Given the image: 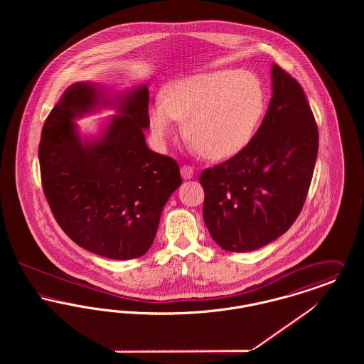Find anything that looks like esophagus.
<instances>
[{
  "label": "esophagus",
  "instance_id": "obj_1",
  "mask_svg": "<svg viewBox=\"0 0 364 364\" xmlns=\"http://www.w3.org/2000/svg\"><path fill=\"white\" fill-rule=\"evenodd\" d=\"M180 172H181V176H183L184 180H188V178H191V177L193 176V168L190 166V165H183L181 169H180Z\"/></svg>",
  "mask_w": 364,
  "mask_h": 364
}]
</instances>
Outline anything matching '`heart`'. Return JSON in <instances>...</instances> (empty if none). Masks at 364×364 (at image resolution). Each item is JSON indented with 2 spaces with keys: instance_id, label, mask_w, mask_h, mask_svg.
<instances>
[{
  "instance_id": "heart-1",
  "label": "heart",
  "mask_w": 364,
  "mask_h": 364,
  "mask_svg": "<svg viewBox=\"0 0 364 364\" xmlns=\"http://www.w3.org/2000/svg\"><path fill=\"white\" fill-rule=\"evenodd\" d=\"M266 109V92L250 70H220L171 82L161 102L149 109L156 138L165 143L176 124L184 122L192 147L208 159L236 156L258 131Z\"/></svg>"
}]
</instances>
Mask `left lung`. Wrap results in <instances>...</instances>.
<instances>
[{
	"label": "left lung",
	"mask_w": 364,
	"mask_h": 364,
	"mask_svg": "<svg viewBox=\"0 0 364 364\" xmlns=\"http://www.w3.org/2000/svg\"><path fill=\"white\" fill-rule=\"evenodd\" d=\"M273 97L252 140L205 169L203 220L213 240L250 252L284 235L300 214L318 156V127L299 82L277 64Z\"/></svg>",
	"instance_id": "1"
}]
</instances>
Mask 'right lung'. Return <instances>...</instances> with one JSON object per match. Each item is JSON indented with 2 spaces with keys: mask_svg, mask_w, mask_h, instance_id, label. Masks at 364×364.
<instances>
[{
  "mask_svg": "<svg viewBox=\"0 0 364 364\" xmlns=\"http://www.w3.org/2000/svg\"><path fill=\"white\" fill-rule=\"evenodd\" d=\"M101 104L119 114L103 136L82 142L73 118ZM149 90L139 87L117 101L94 83L65 90L43 124L39 143L42 188L67 236L109 259H134L154 242L161 213L181 184L173 158L151 151L144 138Z\"/></svg>",
  "mask_w": 364,
  "mask_h": 364,
  "instance_id": "obj_1",
  "label": "right lung"
}]
</instances>
